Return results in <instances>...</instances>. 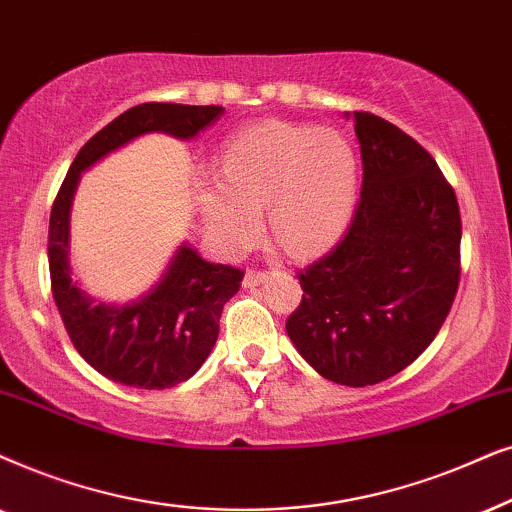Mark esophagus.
<instances>
[{
	"label": "esophagus",
	"mask_w": 512,
	"mask_h": 512,
	"mask_svg": "<svg viewBox=\"0 0 512 512\" xmlns=\"http://www.w3.org/2000/svg\"><path fill=\"white\" fill-rule=\"evenodd\" d=\"M264 276L262 271H245V276H243V288H255V285H260L262 281H264Z\"/></svg>",
	"instance_id": "obj_1"
}]
</instances>
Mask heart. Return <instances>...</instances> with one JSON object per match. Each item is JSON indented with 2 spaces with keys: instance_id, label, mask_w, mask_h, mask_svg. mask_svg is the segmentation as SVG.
<instances>
[{
  "instance_id": "1",
  "label": "heart",
  "mask_w": 512,
  "mask_h": 512,
  "mask_svg": "<svg viewBox=\"0 0 512 512\" xmlns=\"http://www.w3.org/2000/svg\"><path fill=\"white\" fill-rule=\"evenodd\" d=\"M358 199V159L337 131L267 121L229 142L217 175L192 180V201L208 241L222 255L248 250L269 229L292 255L335 243Z\"/></svg>"
}]
</instances>
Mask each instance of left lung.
Instances as JSON below:
<instances>
[{"instance_id": "left-lung-1", "label": "left lung", "mask_w": 512, "mask_h": 512, "mask_svg": "<svg viewBox=\"0 0 512 512\" xmlns=\"http://www.w3.org/2000/svg\"><path fill=\"white\" fill-rule=\"evenodd\" d=\"M353 119L363 192L344 241L299 274L285 323L299 356L342 386L379 384L428 349L459 288L461 215L433 156L386 119Z\"/></svg>"}]
</instances>
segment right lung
I'll return each instance as SVG.
<instances>
[{
  "mask_svg": "<svg viewBox=\"0 0 512 512\" xmlns=\"http://www.w3.org/2000/svg\"><path fill=\"white\" fill-rule=\"evenodd\" d=\"M222 114L224 107L217 105L131 107L95 133L67 170L49 222L51 288L72 344L102 377L147 391L187 381L213 351L222 306L238 292L243 271L203 260L185 241L140 297L126 304L91 297L72 269V203L81 175L142 135L194 140Z\"/></svg>",
  "mask_w": 512,
  "mask_h": 512,
  "instance_id": "add662e5",
  "label": "right lung"
}]
</instances>
